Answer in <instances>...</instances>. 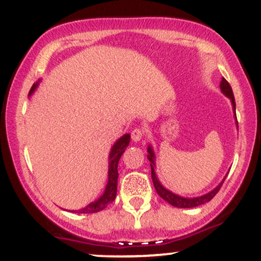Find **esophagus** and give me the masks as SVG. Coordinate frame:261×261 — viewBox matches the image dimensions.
Returning <instances> with one entry per match:
<instances>
[{"label": "esophagus", "mask_w": 261, "mask_h": 261, "mask_svg": "<svg viewBox=\"0 0 261 261\" xmlns=\"http://www.w3.org/2000/svg\"><path fill=\"white\" fill-rule=\"evenodd\" d=\"M143 136H145V131H143V128L136 127V128H134L133 131H131V139H133L134 142H137V141H140Z\"/></svg>", "instance_id": "1"}]
</instances>
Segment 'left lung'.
<instances>
[{
  "instance_id": "1",
  "label": "left lung",
  "mask_w": 261,
  "mask_h": 261,
  "mask_svg": "<svg viewBox=\"0 0 261 261\" xmlns=\"http://www.w3.org/2000/svg\"><path fill=\"white\" fill-rule=\"evenodd\" d=\"M220 87H221V91H222L223 94H226L227 97H228L229 99L232 100L233 110H234V113H236V101H234V95H233L232 87L229 86V83L227 82L226 79H222V81H221ZM237 125H238V122H237ZM147 151H148L147 158L149 160V162H151L152 181H153L155 191H157V194L162 197V199L166 200L167 202H169L170 205L175 206V207H180V208L196 207V206L203 205V203L208 202L210 200H211L212 197H214L218 193V191H220V189H221V187H222L224 179H226V178H224L223 180H222V182H221V184L218 185L216 189H214V190H212L211 193L206 194V195H202V196H199V197H193V199H187V197L178 196V195H175V194H173L172 191L167 190V189L161 184L160 180H158L157 176H155V173H154V153H153V149H152L151 146H148Z\"/></svg>"
}]
</instances>
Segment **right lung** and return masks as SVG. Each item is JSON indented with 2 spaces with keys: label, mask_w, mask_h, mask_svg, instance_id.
I'll return each instance as SVG.
<instances>
[{
  "label": "right lung",
  "mask_w": 261,
  "mask_h": 261,
  "mask_svg": "<svg viewBox=\"0 0 261 261\" xmlns=\"http://www.w3.org/2000/svg\"><path fill=\"white\" fill-rule=\"evenodd\" d=\"M37 86L38 83L32 87L29 94H32V93L34 92L35 87ZM128 143H130V135L128 134L124 135V136L120 137V139L114 143L112 151H110V154H109V172H108L109 178H108V184L103 195H101L98 200H95L94 202H91L88 206L83 207L82 210L72 211V212H76V214H94V212L101 211L103 208H106L109 203H112L114 200H115L116 190H118V176H119L118 163H119V160H120L121 154L124 153L125 149H126V147L128 146Z\"/></svg>",
  "instance_id": "1"
}]
</instances>
